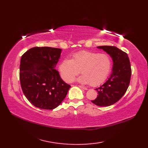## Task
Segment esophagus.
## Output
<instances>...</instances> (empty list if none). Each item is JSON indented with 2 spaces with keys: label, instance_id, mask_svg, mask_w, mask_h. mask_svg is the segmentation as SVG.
<instances>
[{
  "label": "esophagus",
  "instance_id": "34e87169",
  "mask_svg": "<svg viewBox=\"0 0 148 148\" xmlns=\"http://www.w3.org/2000/svg\"><path fill=\"white\" fill-rule=\"evenodd\" d=\"M78 86H79L80 88H82V89H84V90H87V89H88V88H85V87H84V86H82V85H79Z\"/></svg>",
  "mask_w": 148,
  "mask_h": 148
}]
</instances>
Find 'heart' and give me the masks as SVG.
Wrapping results in <instances>:
<instances>
[{
  "label": "heart",
  "instance_id": "heart-1",
  "mask_svg": "<svg viewBox=\"0 0 148 148\" xmlns=\"http://www.w3.org/2000/svg\"><path fill=\"white\" fill-rule=\"evenodd\" d=\"M111 69V60L106 53L81 51L73 55L71 59H65L59 66L62 78L67 83L71 82L76 76L83 74L77 81L92 86L104 82Z\"/></svg>",
  "mask_w": 148,
  "mask_h": 148
}]
</instances>
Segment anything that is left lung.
Listing matches in <instances>:
<instances>
[{"label":"left lung","instance_id":"obj_1","mask_svg":"<svg viewBox=\"0 0 148 148\" xmlns=\"http://www.w3.org/2000/svg\"><path fill=\"white\" fill-rule=\"evenodd\" d=\"M97 48L102 49L110 56L113 68L108 79L95 89L98 95L91 102L98 106H109L120 100L127 90L132 75L130 62L127 53L115 46H102Z\"/></svg>","mask_w":148,"mask_h":148}]
</instances>
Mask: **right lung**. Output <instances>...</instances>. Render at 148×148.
Instances as JSON below:
<instances>
[{"instance_id":"obj_1","label":"right lung","mask_w":148,"mask_h":148,"mask_svg":"<svg viewBox=\"0 0 148 148\" xmlns=\"http://www.w3.org/2000/svg\"><path fill=\"white\" fill-rule=\"evenodd\" d=\"M61 52L62 49L59 48L35 47L21 56L20 80L22 91L27 99L38 108H56L71 87L56 70Z\"/></svg>"}]
</instances>
